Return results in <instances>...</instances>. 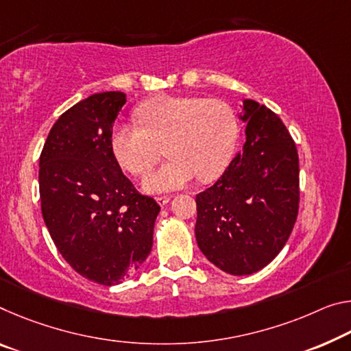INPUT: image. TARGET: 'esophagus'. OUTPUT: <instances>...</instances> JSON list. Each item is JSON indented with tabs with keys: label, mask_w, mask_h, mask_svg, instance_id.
Wrapping results in <instances>:
<instances>
[{
	"label": "esophagus",
	"mask_w": 351,
	"mask_h": 351,
	"mask_svg": "<svg viewBox=\"0 0 351 351\" xmlns=\"http://www.w3.org/2000/svg\"><path fill=\"white\" fill-rule=\"evenodd\" d=\"M156 202H158L160 206H165L167 203L170 202V197L169 195H160V197L156 198Z\"/></svg>",
	"instance_id": "1"
}]
</instances>
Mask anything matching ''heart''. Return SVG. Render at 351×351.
<instances>
[{"label":"heart","instance_id":"1","mask_svg":"<svg viewBox=\"0 0 351 351\" xmlns=\"http://www.w3.org/2000/svg\"><path fill=\"white\" fill-rule=\"evenodd\" d=\"M141 128L117 125L110 147L121 167L134 175L152 169L162 153L165 162L145 176V191L158 193L186 186L193 178L214 181L234 154L239 121L219 98L160 95L136 109Z\"/></svg>","mask_w":351,"mask_h":351}]
</instances>
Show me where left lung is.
Listing matches in <instances>:
<instances>
[{"label": "left lung", "instance_id": "8db88e82", "mask_svg": "<svg viewBox=\"0 0 351 351\" xmlns=\"http://www.w3.org/2000/svg\"><path fill=\"white\" fill-rule=\"evenodd\" d=\"M245 143L213 187L197 195L195 237L203 254L230 275L264 269L286 245L300 203L293 138L264 104L243 99Z\"/></svg>", "mask_w": 351, "mask_h": 351}]
</instances>
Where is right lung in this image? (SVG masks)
<instances>
[{"mask_svg":"<svg viewBox=\"0 0 351 351\" xmlns=\"http://www.w3.org/2000/svg\"><path fill=\"white\" fill-rule=\"evenodd\" d=\"M125 103L123 92H103L71 106L38 160L42 215L56 248L75 271L103 286L119 285L143 264L160 210L136 191L110 147Z\"/></svg>","mask_w":351,"mask_h":351,"instance_id":"obj_1","label":"right lung"}]
</instances>
